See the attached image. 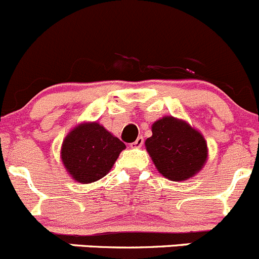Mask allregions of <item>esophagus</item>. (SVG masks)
<instances>
[{
    "mask_svg": "<svg viewBox=\"0 0 259 259\" xmlns=\"http://www.w3.org/2000/svg\"><path fill=\"white\" fill-rule=\"evenodd\" d=\"M143 142H145V140H143L142 136H140V137H138L135 142L131 143V147H141V146L143 145Z\"/></svg>",
    "mask_w": 259,
    "mask_h": 259,
    "instance_id": "1",
    "label": "esophagus"
}]
</instances>
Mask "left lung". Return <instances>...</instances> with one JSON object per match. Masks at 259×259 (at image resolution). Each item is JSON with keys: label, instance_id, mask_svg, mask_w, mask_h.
<instances>
[{"label": "left lung", "instance_id": "1", "mask_svg": "<svg viewBox=\"0 0 259 259\" xmlns=\"http://www.w3.org/2000/svg\"><path fill=\"white\" fill-rule=\"evenodd\" d=\"M146 148L160 174L174 181L195 175L208 157L201 133L174 117H163L152 124V136L146 140Z\"/></svg>", "mask_w": 259, "mask_h": 259}]
</instances>
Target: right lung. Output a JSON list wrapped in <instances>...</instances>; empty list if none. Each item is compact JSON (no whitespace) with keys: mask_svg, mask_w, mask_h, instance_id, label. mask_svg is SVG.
Segmentation results:
<instances>
[{"mask_svg":"<svg viewBox=\"0 0 259 259\" xmlns=\"http://www.w3.org/2000/svg\"><path fill=\"white\" fill-rule=\"evenodd\" d=\"M124 148L119 138L97 122L83 123L64 140L61 158L74 180L88 184L106 176Z\"/></svg>","mask_w":259,"mask_h":259,"instance_id":"right-lung-1","label":"right lung"}]
</instances>
